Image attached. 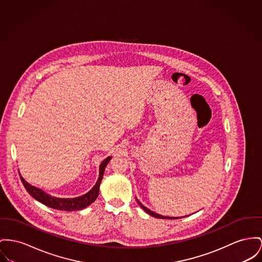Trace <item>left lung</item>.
<instances>
[{
    "instance_id": "8db88e82",
    "label": "left lung",
    "mask_w": 262,
    "mask_h": 262,
    "mask_svg": "<svg viewBox=\"0 0 262 262\" xmlns=\"http://www.w3.org/2000/svg\"><path fill=\"white\" fill-rule=\"evenodd\" d=\"M137 203L139 204L140 207L142 208V209H144L147 213H149L150 215H152V216H154V217H157V219H168V220H177V219H179V217H170V216H165V215H161V214H158L156 212H154V211H152V210H150L149 209H147L146 207H144L141 203H140L139 201L137 200Z\"/></svg>"
}]
</instances>
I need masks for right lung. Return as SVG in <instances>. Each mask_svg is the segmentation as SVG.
I'll return each instance as SVG.
<instances>
[{"mask_svg":"<svg viewBox=\"0 0 262 262\" xmlns=\"http://www.w3.org/2000/svg\"><path fill=\"white\" fill-rule=\"evenodd\" d=\"M110 159L111 157H107L102 161L100 168H99V170H100L99 178H98L95 186L85 194L78 196V198H74V199H58V198L51 196L50 194L42 192L41 190L35 188L34 186H31L29 183H27L24 180V178L21 176H19V177H20V181H21L24 187L26 188V190L33 198H35L36 201H38L41 204H43L50 208H53V209H60V210H66V211H73V210H78V209L86 208L88 206L92 204L96 200V198L99 193V186H100V183L103 178L105 168Z\"/></svg>","mask_w":262,"mask_h":262,"instance_id":"1","label":"right lung"}]
</instances>
